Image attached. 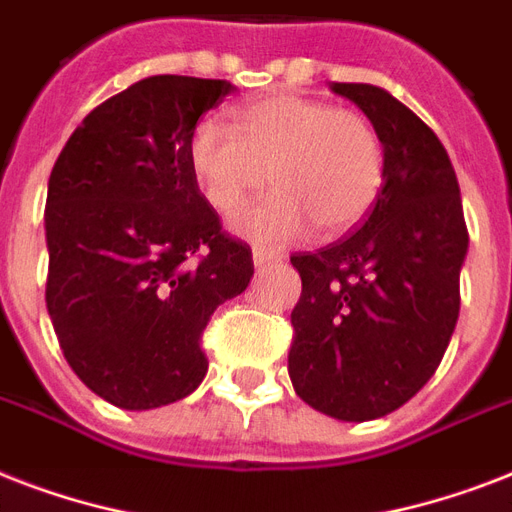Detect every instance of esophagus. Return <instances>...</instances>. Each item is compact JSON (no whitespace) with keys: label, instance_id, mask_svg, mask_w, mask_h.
Returning a JSON list of instances; mask_svg holds the SVG:
<instances>
[{"label":"esophagus","instance_id":"1","mask_svg":"<svg viewBox=\"0 0 512 512\" xmlns=\"http://www.w3.org/2000/svg\"><path fill=\"white\" fill-rule=\"evenodd\" d=\"M252 260H255L257 268H265V265L281 263V255L279 252H271V249H265V247H255L252 249Z\"/></svg>","mask_w":512,"mask_h":512}]
</instances>
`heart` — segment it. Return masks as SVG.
I'll list each match as a JSON object with an SVG mask.
<instances>
[{"label": "heart", "mask_w": 512, "mask_h": 512, "mask_svg": "<svg viewBox=\"0 0 512 512\" xmlns=\"http://www.w3.org/2000/svg\"><path fill=\"white\" fill-rule=\"evenodd\" d=\"M188 162L220 215L244 207L271 177L276 193L231 223L268 247L300 239L311 223L321 233L348 231L372 209L385 177L382 140L364 114L289 92L241 106L233 127L196 124Z\"/></svg>", "instance_id": "obj_1"}]
</instances>
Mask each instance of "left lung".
I'll use <instances>...</instances> for the list:
<instances>
[{"label":"left lung","mask_w":512,"mask_h":512,"mask_svg":"<svg viewBox=\"0 0 512 512\" xmlns=\"http://www.w3.org/2000/svg\"><path fill=\"white\" fill-rule=\"evenodd\" d=\"M382 140L385 177L361 228L292 265L295 393L335 420L366 422L404 406L441 364L460 316L468 255L457 175L436 132L374 84H332Z\"/></svg>","instance_id":"obj_1"}]
</instances>
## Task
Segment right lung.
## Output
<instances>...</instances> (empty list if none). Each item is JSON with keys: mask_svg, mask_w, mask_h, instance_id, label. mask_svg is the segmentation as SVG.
<instances>
[{"mask_svg": "<svg viewBox=\"0 0 512 512\" xmlns=\"http://www.w3.org/2000/svg\"><path fill=\"white\" fill-rule=\"evenodd\" d=\"M233 84L148 76L84 116L47 183V311L76 377L119 409L199 388L201 332L255 273L188 162L201 114Z\"/></svg>", "mask_w": 512, "mask_h": 512, "instance_id": "1", "label": "right lung"}]
</instances>
